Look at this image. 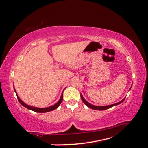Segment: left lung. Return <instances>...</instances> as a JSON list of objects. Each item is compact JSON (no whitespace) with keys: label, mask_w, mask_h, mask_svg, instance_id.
Returning a JSON list of instances; mask_svg holds the SVG:
<instances>
[{"label":"left lung","mask_w":148,"mask_h":148,"mask_svg":"<svg viewBox=\"0 0 148 148\" xmlns=\"http://www.w3.org/2000/svg\"><path fill=\"white\" fill-rule=\"evenodd\" d=\"M81 98H82V101L84 102V103L87 106H88L89 108H90L91 109H93V110H106V109H108L110 108H111L112 106H116V105H118L119 104H121V102H123L124 101V100L125 98H124L121 101H120L119 102H117V103H116V104H111V105H108V106H95V105H92V104H91L90 103H89L88 102L86 101V100H85V99L83 97V96H82V95L81 94Z\"/></svg>","instance_id":"8db88e82"}]
</instances>
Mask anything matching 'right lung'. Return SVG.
I'll use <instances>...</instances> for the list:
<instances>
[{"instance_id": "obj_1", "label": "right lung", "mask_w": 148, "mask_h": 148, "mask_svg": "<svg viewBox=\"0 0 148 148\" xmlns=\"http://www.w3.org/2000/svg\"><path fill=\"white\" fill-rule=\"evenodd\" d=\"M14 91H15V92H16V95H17V99H18V101L20 102V104H21V105H23L24 107L27 108V109L31 110H32V111H34V112H38V113H45V112H50V111H52V110H56L57 108H58L59 105L61 104V102L62 101V99H63V94H62V92H62V94H61V98H60L59 101L57 102L56 104H55L54 105H53V106L47 107V108H36V107L29 106V105H27V104L25 103V102H23V101H21V99H19V97L18 95H17V92L16 91V90H15V89H14Z\"/></svg>"}]
</instances>
